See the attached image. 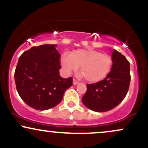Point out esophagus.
<instances>
[{
    "mask_svg": "<svg viewBox=\"0 0 148 148\" xmlns=\"http://www.w3.org/2000/svg\"><path fill=\"white\" fill-rule=\"evenodd\" d=\"M79 83L78 82V81H76L75 79H73V85H74V86H76V85H78Z\"/></svg>",
    "mask_w": 148,
    "mask_h": 148,
    "instance_id": "obj_1",
    "label": "esophagus"
}]
</instances>
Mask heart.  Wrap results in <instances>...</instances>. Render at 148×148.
Wrapping results in <instances>:
<instances>
[{
	"label": "heart",
	"instance_id": "obj_1",
	"mask_svg": "<svg viewBox=\"0 0 148 148\" xmlns=\"http://www.w3.org/2000/svg\"><path fill=\"white\" fill-rule=\"evenodd\" d=\"M60 62L63 72L69 75L81 66L78 77H86L89 82H97L108 75L112 67L111 56L92 49H81L70 54L63 53Z\"/></svg>",
	"mask_w": 148,
	"mask_h": 148
}]
</instances>
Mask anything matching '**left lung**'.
<instances>
[{
  "label": "left lung",
  "instance_id": "left-lung-1",
  "mask_svg": "<svg viewBox=\"0 0 148 148\" xmlns=\"http://www.w3.org/2000/svg\"><path fill=\"white\" fill-rule=\"evenodd\" d=\"M111 72L102 81L87 84V91L82 102L96 112H106L114 108L125 99L130 84V64L118 51H112Z\"/></svg>",
  "mask_w": 148,
  "mask_h": 148
}]
</instances>
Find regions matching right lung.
<instances>
[{
	"mask_svg": "<svg viewBox=\"0 0 148 148\" xmlns=\"http://www.w3.org/2000/svg\"><path fill=\"white\" fill-rule=\"evenodd\" d=\"M56 47L48 44L31 47L21 54L15 69L20 97L37 111L55 107L72 86V78L63 79L59 74L60 56Z\"/></svg>",
	"mask_w": 148,
	"mask_h": 148,
	"instance_id": "obj_1",
	"label": "right lung"
}]
</instances>
